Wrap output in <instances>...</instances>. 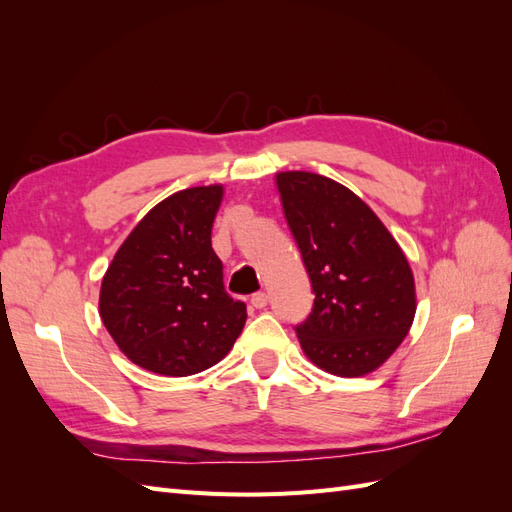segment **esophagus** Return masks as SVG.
Masks as SVG:
<instances>
[{"label": "esophagus", "mask_w": 512, "mask_h": 512, "mask_svg": "<svg viewBox=\"0 0 512 512\" xmlns=\"http://www.w3.org/2000/svg\"><path fill=\"white\" fill-rule=\"evenodd\" d=\"M267 294L265 292H256L254 297H252V305L256 307V309H262V307H267Z\"/></svg>", "instance_id": "34e87169"}]
</instances>
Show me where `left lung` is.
<instances>
[{
    "mask_svg": "<svg viewBox=\"0 0 512 512\" xmlns=\"http://www.w3.org/2000/svg\"><path fill=\"white\" fill-rule=\"evenodd\" d=\"M286 222L316 292L297 327L316 367L339 378L376 371L401 346L416 314L410 262L367 203L307 170L275 175Z\"/></svg>",
    "mask_w": 512,
    "mask_h": 512,
    "instance_id": "left-lung-1",
    "label": "left lung"
}]
</instances>
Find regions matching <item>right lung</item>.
<instances>
[{"mask_svg": "<svg viewBox=\"0 0 512 512\" xmlns=\"http://www.w3.org/2000/svg\"><path fill=\"white\" fill-rule=\"evenodd\" d=\"M224 185L170 194L121 243L100 286V318L117 348L153 374L183 378L220 363L247 320L222 282L211 228Z\"/></svg>", "mask_w": 512, "mask_h": 512, "instance_id": "add662e5", "label": "right lung"}]
</instances>
